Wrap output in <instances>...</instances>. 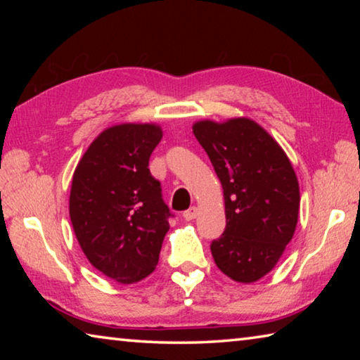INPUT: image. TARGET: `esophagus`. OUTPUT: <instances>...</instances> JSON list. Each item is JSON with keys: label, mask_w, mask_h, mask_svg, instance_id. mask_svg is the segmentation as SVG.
Instances as JSON below:
<instances>
[{"label": "esophagus", "mask_w": 360, "mask_h": 360, "mask_svg": "<svg viewBox=\"0 0 360 360\" xmlns=\"http://www.w3.org/2000/svg\"><path fill=\"white\" fill-rule=\"evenodd\" d=\"M197 214H198V208H195V206H192V208L187 210L182 216H184L186 221H192V219L197 217Z\"/></svg>", "instance_id": "1"}]
</instances>
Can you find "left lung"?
Wrapping results in <instances>:
<instances>
[{"label":"left lung","mask_w":360,"mask_h":360,"mask_svg":"<svg viewBox=\"0 0 360 360\" xmlns=\"http://www.w3.org/2000/svg\"><path fill=\"white\" fill-rule=\"evenodd\" d=\"M224 188L227 225L211 243L224 275L251 284L270 273L292 240L300 187L289 157L257 122L235 117L192 125Z\"/></svg>","instance_id":"left-lung-1"}]
</instances>
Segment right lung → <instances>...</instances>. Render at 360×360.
<instances>
[{
  "mask_svg": "<svg viewBox=\"0 0 360 360\" xmlns=\"http://www.w3.org/2000/svg\"><path fill=\"white\" fill-rule=\"evenodd\" d=\"M163 136L157 124H119L96 136L72 174L70 217L85 257L120 284L149 276L169 230L160 182L149 157Z\"/></svg>",
  "mask_w": 360,
  "mask_h": 360,
  "instance_id": "1",
  "label": "right lung"
}]
</instances>
